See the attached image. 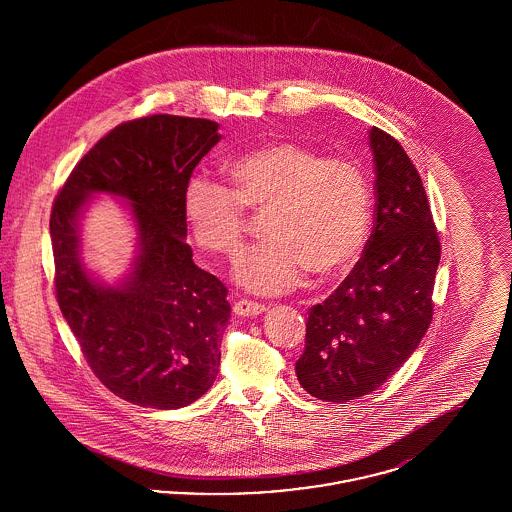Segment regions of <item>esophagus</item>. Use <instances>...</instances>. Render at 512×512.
<instances>
[{"label":"esophagus","instance_id":"34e87169","mask_svg":"<svg viewBox=\"0 0 512 512\" xmlns=\"http://www.w3.org/2000/svg\"><path fill=\"white\" fill-rule=\"evenodd\" d=\"M267 307L261 303H255L251 299H240L234 303V313L240 317H257L261 313H265Z\"/></svg>","mask_w":512,"mask_h":512}]
</instances>
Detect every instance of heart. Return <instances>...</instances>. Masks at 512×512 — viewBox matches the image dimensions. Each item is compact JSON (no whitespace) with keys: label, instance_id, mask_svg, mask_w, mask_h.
Returning a JSON list of instances; mask_svg holds the SVG:
<instances>
[{"label":"heart","instance_id":"1","mask_svg":"<svg viewBox=\"0 0 512 512\" xmlns=\"http://www.w3.org/2000/svg\"><path fill=\"white\" fill-rule=\"evenodd\" d=\"M226 171L232 188L192 178L184 213L195 244L226 259L244 247L247 211L267 213V242L249 249L236 270L249 292H290L307 274L330 282L357 263L370 232L372 201L355 161L276 140L238 155Z\"/></svg>","mask_w":512,"mask_h":512}]
</instances>
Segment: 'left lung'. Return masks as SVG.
I'll return each instance as SVG.
<instances>
[{"mask_svg": "<svg viewBox=\"0 0 512 512\" xmlns=\"http://www.w3.org/2000/svg\"><path fill=\"white\" fill-rule=\"evenodd\" d=\"M374 228L338 290L309 309L299 384L332 403L388 382L413 355L434 317L441 244L422 178L403 146L370 128Z\"/></svg>", "mask_w": 512, "mask_h": 512, "instance_id": "left-lung-1", "label": "left lung"}]
</instances>
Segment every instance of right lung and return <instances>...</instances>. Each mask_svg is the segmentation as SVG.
<instances>
[{
    "label": "right lung",
    "mask_w": 512,
    "mask_h": 512,
    "mask_svg": "<svg viewBox=\"0 0 512 512\" xmlns=\"http://www.w3.org/2000/svg\"><path fill=\"white\" fill-rule=\"evenodd\" d=\"M217 128L176 115L121 122L76 163L51 207L59 309L99 382L132 405L186 407L219 374L228 290L194 265L184 240L186 188ZM94 191L130 198L139 224L141 255L119 289L98 287L77 259L75 219Z\"/></svg>",
    "instance_id": "right-lung-1"
}]
</instances>
